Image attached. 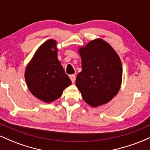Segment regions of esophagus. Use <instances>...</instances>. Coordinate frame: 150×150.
Listing matches in <instances>:
<instances>
[{
  "mask_svg": "<svg viewBox=\"0 0 150 150\" xmlns=\"http://www.w3.org/2000/svg\"><path fill=\"white\" fill-rule=\"evenodd\" d=\"M69 77H70V80H71V81H72V82H73V83H75V75H69Z\"/></svg>",
  "mask_w": 150,
  "mask_h": 150,
  "instance_id": "obj_1",
  "label": "esophagus"
}]
</instances>
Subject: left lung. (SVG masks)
<instances>
[{
  "label": "left lung",
  "mask_w": 150,
  "mask_h": 150,
  "mask_svg": "<svg viewBox=\"0 0 150 150\" xmlns=\"http://www.w3.org/2000/svg\"><path fill=\"white\" fill-rule=\"evenodd\" d=\"M82 71L75 85L86 103L92 107L106 104L116 95L122 82L121 61L114 49L101 39L79 49Z\"/></svg>",
  "instance_id": "1"
}]
</instances>
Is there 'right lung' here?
<instances>
[{"mask_svg": "<svg viewBox=\"0 0 150 150\" xmlns=\"http://www.w3.org/2000/svg\"><path fill=\"white\" fill-rule=\"evenodd\" d=\"M57 52L56 41H46L36 51L25 70V80L31 93L46 103L58 99L72 83L58 60Z\"/></svg>", "mask_w": 150, "mask_h": 150, "instance_id": "obj_1", "label": "right lung"}]
</instances>
